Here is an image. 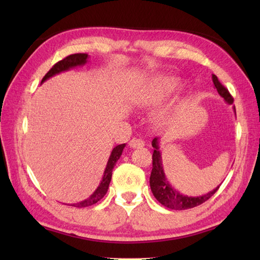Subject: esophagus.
<instances>
[{
    "mask_svg": "<svg viewBox=\"0 0 260 260\" xmlns=\"http://www.w3.org/2000/svg\"><path fill=\"white\" fill-rule=\"evenodd\" d=\"M128 145L131 148H139L144 146V142L139 139H132L128 143Z\"/></svg>",
    "mask_w": 260,
    "mask_h": 260,
    "instance_id": "esophagus-1",
    "label": "esophagus"
}]
</instances>
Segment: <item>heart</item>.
I'll return each mask as SVG.
<instances>
[{"label": "heart", "instance_id": "heart-1", "mask_svg": "<svg viewBox=\"0 0 260 260\" xmlns=\"http://www.w3.org/2000/svg\"><path fill=\"white\" fill-rule=\"evenodd\" d=\"M180 86V81L171 76H155L148 79L141 87L136 95V103L140 106H154V105L163 102L171 93H173ZM172 109H164L159 114V118H168Z\"/></svg>", "mask_w": 260, "mask_h": 260}]
</instances>
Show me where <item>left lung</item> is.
I'll return each mask as SVG.
<instances>
[{"instance_id":"obj_1","label":"left lung","mask_w":260,"mask_h":260,"mask_svg":"<svg viewBox=\"0 0 260 260\" xmlns=\"http://www.w3.org/2000/svg\"><path fill=\"white\" fill-rule=\"evenodd\" d=\"M212 81L213 85L217 89L218 93L221 96L225 103L233 104L234 98L230 95V92L225 87H223L220 81L218 80V77L215 75H212ZM235 109V107H234ZM152 146L154 148L153 152V168L150 176V185L153 196L155 197L156 200L163 204L164 207L173 210H185V209H191L197 206H200L203 202L209 200L215 192L218 191L219 186L218 185L215 189L210 191L206 194L199 196V197H189L182 194L180 191L174 189V186L170 184L168 181L167 176H165L164 170H163V164H162V155L161 152H159V145H158V139L155 137L152 141Z\"/></svg>"}]
</instances>
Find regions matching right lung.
I'll return each instance as SVG.
<instances>
[{
  "label": "right lung",
  "instance_id": "obj_1",
  "mask_svg": "<svg viewBox=\"0 0 260 260\" xmlns=\"http://www.w3.org/2000/svg\"><path fill=\"white\" fill-rule=\"evenodd\" d=\"M88 58H89V56H88L87 53H75V54H70V56L66 57L62 60H60V61L54 64L53 67L48 71L47 75L43 77L41 80V84L42 82H45L47 79L51 78V77L56 76L60 73L68 71L71 68L78 67V66L86 64L88 61ZM125 146H126V144H120V145H117L113 148V151H112V153H110V156L108 158L106 169H105V171H104L103 180L101 181V183H99L95 192H93L89 198H87L86 200L78 202V203H73V204H70V206L76 207V208H85V207L92 206V204L97 203L99 200H102L104 196L107 193L110 180H112L113 169L116 165V162L119 159Z\"/></svg>",
  "mask_w": 260,
  "mask_h": 260
}]
</instances>
